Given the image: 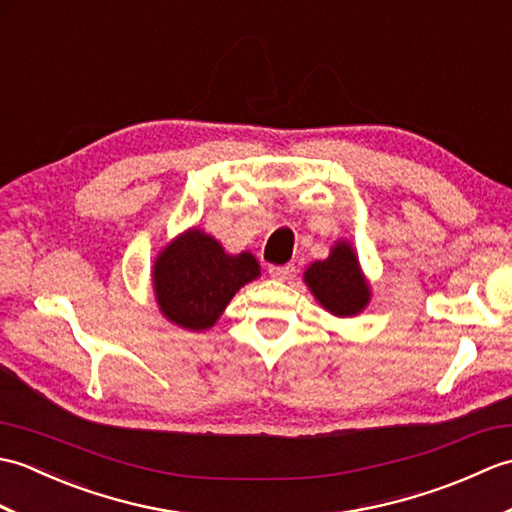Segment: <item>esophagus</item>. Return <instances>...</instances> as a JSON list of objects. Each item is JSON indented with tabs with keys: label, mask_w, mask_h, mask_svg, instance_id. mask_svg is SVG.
<instances>
[{
	"label": "esophagus",
	"mask_w": 512,
	"mask_h": 512,
	"mask_svg": "<svg viewBox=\"0 0 512 512\" xmlns=\"http://www.w3.org/2000/svg\"><path fill=\"white\" fill-rule=\"evenodd\" d=\"M268 273L273 279H279V281H288L292 279V275H295V264H286V266H270Z\"/></svg>",
	"instance_id": "obj_1"
}]
</instances>
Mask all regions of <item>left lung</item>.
Returning <instances> with one entry per match:
<instances>
[{
	"label": "left lung",
	"instance_id": "left-lung-1",
	"mask_svg": "<svg viewBox=\"0 0 512 512\" xmlns=\"http://www.w3.org/2000/svg\"><path fill=\"white\" fill-rule=\"evenodd\" d=\"M310 292L334 317H356L369 303V284L358 266V257L350 242H336L330 257L314 262L303 273Z\"/></svg>",
	"mask_w": 512,
	"mask_h": 512
}]
</instances>
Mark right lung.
Instances as JSON below:
<instances>
[{"instance_id": "right-lung-1", "label": "right lung", "mask_w": 512, "mask_h": 512, "mask_svg": "<svg viewBox=\"0 0 512 512\" xmlns=\"http://www.w3.org/2000/svg\"><path fill=\"white\" fill-rule=\"evenodd\" d=\"M257 277L253 255H228L200 228H189L162 248L151 273L160 312L193 332L213 328L235 292Z\"/></svg>"}]
</instances>
